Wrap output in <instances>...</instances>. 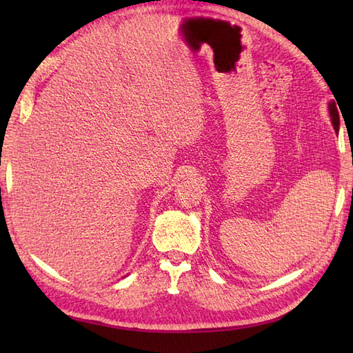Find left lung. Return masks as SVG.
I'll use <instances>...</instances> for the list:
<instances>
[{
  "label": "left lung",
  "mask_w": 353,
  "mask_h": 353,
  "mask_svg": "<svg viewBox=\"0 0 353 353\" xmlns=\"http://www.w3.org/2000/svg\"><path fill=\"white\" fill-rule=\"evenodd\" d=\"M329 114H331V119H332V124H334V129L339 132V127H340V117H339V110H336V104L332 101L329 103Z\"/></svg>",
  "instance_id": "obj_1"
}]
</instances>
